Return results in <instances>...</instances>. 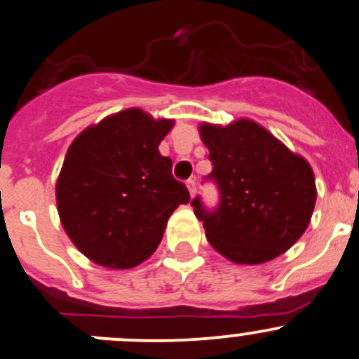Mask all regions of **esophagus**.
<instances>
[{
    "instance_id": "1",
    "label": "esophagus",
    "mask_w": 359,
    "mask_h": 359,
    "mask_svg": "<svg viewBox=\"0 0 359 359\" xmlns=\"http://www.w3.org/2000/svg\"><path fill=\"white\" fill-rule=\"evenodd\" d=\"M186 186H187V191H189L191 196H194V194H196V182H194L193 179H189L186 182Z\"/></svg>"
}]
</instances>
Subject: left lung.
I'll use <instances>...</instances> for the list:
<instances>
[{"mask_svg":"<svg viewBox=\"0 0 359 359\" xmlns=\"http://www.w3.org/2000/svg\"><path fill=\"white\" fill-rule=\"evenodd\" d=\"M221 198L215 210L191 205L210 245L238 264H259L286 252L307 229L316 205L311 165L250 119L200 124Z\"/></svg>","mask_w":359,"mask_h":359,"instance_id":"1","label":"left lung"}]
</instances>
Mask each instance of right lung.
<instances>
[{
	"label": "right lung",
	"mask_w": 359,
	"mask_h": 359,
	"mask_svg": "<svg viewBox=\"0 0 359 359\" xmlns=\"http://www.w3.org/2000/svg\"><path fill=\"white\" fill-rule=\"evenodd\" d=\"M172 119L128 109L83 130L69 145L55 184L61 224L96 264L126 270L159 245L168 217L189 191L173 179L159 144Z\"/></svg>",
	"instance_id": "1"
}]
</instances>
